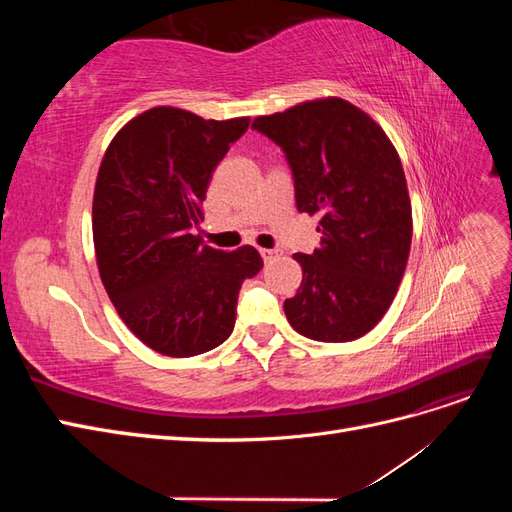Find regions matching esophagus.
<instances>
[{
	"label": "esophagus",
	"mask_w": 512,
	"mask_h": 512,
	"mask_svg": "<svg viewBox=\"0 0 512 512\" xmlns=\"http://www.w3.org/2000/svg\"><path fill=\"white\" fill-rule=\"evenodd\" d=\"M260 256L265 258V260H271V258L277 256V252H275V250H260Z\"/></svg>",
	"instance_id": "34e87169"
}]
</instances>
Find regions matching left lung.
<instances>
[{"label":"left lung","mask_w":512,"mask_h":512,"mask_svg":"<svg viewBox=\"0 0 512 512\" xmlns=\"http://www.w3.org/2000/svg\"><path fill=\"white\" fill-rule=\"evenodd\" d=\"M252 128L284 149L297 209L320 218L318 250L292 256L303 280L284 301L290 327L329 344L363 337L391 307L410 256L412 205L397 149L342 98L307 100Z\"/></svg>","instance_id":"left-lung-1"}]
</instances>
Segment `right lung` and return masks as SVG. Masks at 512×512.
I'll use <instances>...</instances> for the list:
<instances>
[{"mask_svg":"<svg viewBox=\"0 0 512 512\" xmlns=\"http://www.w3.org/2000/svg\"><path fill=\"white\" fill-rule=\"evenodd\" d=\"M250 117L203 119L153 106L108 145L94 190L100 280L119 318L145 346L188 359L226 342L243 280L262 269L252 245H203L194 228L215 166Z\"/></svg>","mask_w":512,"mask_h":512,"instance_id":"right-lung-1","label":"right lung"}]
</instances>
